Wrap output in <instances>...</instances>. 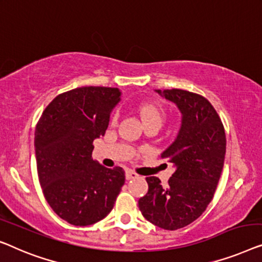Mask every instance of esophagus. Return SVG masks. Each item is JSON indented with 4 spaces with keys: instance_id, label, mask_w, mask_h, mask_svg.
Returning <instances> with one entry per match:
<instances>
[{
    "instance_id": "34e87169",
    "label": "esophagus",
    "mask_w": 262,
    "mask_h": 262,
    "mask_svg": "<svg viewBox=\"0 0 262 262\" xmlns=\"http://www.w3.org/2000/svg\"><path fill=\"white\" fill-rule=\"evenodd\" d=\"M138 177H139V174L136 172H134V171H127L126 172V179L127 180L135 179V178H138Z\"/></svg>"
}]
</instances>
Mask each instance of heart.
Here are the masks:
<instances>
[{
  "mask_svg": "<svg viewBox=\"0 0 262 262\" xmlns=\"http://www.w3.org/2000/svg\"><path fill=\"white\" fill-rule=\"evenodd\" d=\"M139 113L145 126L156 124V126L161 127L164 121L166 120V112H165V109L158 104H153V103H143V104L139 106ZM117 119H119V113H115L112 119L113 122H116Z\"/></svg>",
  "mask_w": 262,
  "mask_h": 262,
  "instance_id": "b5f03b06",
  "label": "heart"
}]
</instances>
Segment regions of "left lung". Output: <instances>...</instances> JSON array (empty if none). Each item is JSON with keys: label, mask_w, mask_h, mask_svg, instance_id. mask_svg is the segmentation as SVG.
I'll list each match as a JSON object with an SVG mask.
<instances>
[{"label": "left lung", "mask_w": 262, "mask_h": 262, "mask_svg": "<svg viewBox=\"0 0 262 262\" xmlns=\"http://www.w3.org/2000/svg\"><path fill=\"white\" fill-rule=\"evenodd\" d=\"M158 93L176 103L183 115L176 141L161 154L176 171L166 186L147 177L148 192L139 200V209L154 226L177 230L196 221L213 198L226 156V132L203 96L182 89Z\"/></svg>", "instance_id": "left-lung-1"}]
</instances>
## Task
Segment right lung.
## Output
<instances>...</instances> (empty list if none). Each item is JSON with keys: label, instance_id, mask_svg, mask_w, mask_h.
<instances>
[{"label": "right lung", "instance_id": "1", "mask_svg": "<svg viewBox=\"0 0 262 262\" xmlns=\"http://www.w3.org/2000/svg\"><path fill=\"white\" fill-rule=\"evenodd\" d=\"M117 88L83 86L58 95L36 123L35 157L47 203L70 224L85 227L108 216L126 176L93 159L120 101Z\"/></svg>", "mask_w": 262, "mask_h": 262}]
</instances>
